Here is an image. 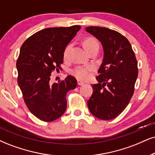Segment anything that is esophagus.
Here are the masks:
<instances>
[{
	"label": "esophagus",
	"mask_w": 155,
	"mask_h": 155,
	"mask_svg": "<svg viewBox=\"0 0 155 155\" xmlns=\"http://www.w3.org/2000/svg\"><path fill=\"white\" fill-rule=\"evenodd\" d=\"M77 82H78V85H84L83 82L79 81V80H78Z\"/></svg>",
	"instance_id": "obj_1"
}]
</instances>
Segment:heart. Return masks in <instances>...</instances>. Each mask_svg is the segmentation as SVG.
<instances>
[{"label":"heart","mask_w":155,"mask_h":155,"mask_svg":"<svg viewBox=\"0 0 155 155\" xmlns=\"http://www.w3.org/2000/svg\"><path fill=\"white\" fill-rule=\"evenodd\" d=\"M84 47L86 49V50L88 51L91 49L95 48V47H98L99 48V44L96 39L94 38L89 37L87 38L84 41ZM72 47L71 44H69L66 46L65 49H64V52H63V56L64 58H68L69 52H70V49ZM93 70V67L91 65H85V66H77L74 69L71 70V74L74 75V77L78 79L81 80V81H85L90 76V72Z\"/></svg>","instance_id":"heart-1"}]
</instances>
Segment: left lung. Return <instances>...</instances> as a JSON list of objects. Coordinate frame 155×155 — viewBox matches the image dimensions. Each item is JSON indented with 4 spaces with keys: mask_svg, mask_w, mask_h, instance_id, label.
I'll use <instances>...</instances> for the list:
<instances>
[{
    "mask_svg": "<svg viewBox=\"0 0 155 155\" xmlns=\"http://www.w3.org/2000/svg\"><path fill=\"white\" fill-rule=\"evenodd\" d=\"M85 30L101 41L104 51L96 77L98 83L92 85L87 106L95 117L114 119L125 109L134 94L137 60L129 40L119 32L99 26H88Z\"/></svg>",
    "mask_w": 155,
    "mask_h": 155,
    "instance_id": "1",
    "label": "left lung"
}]
</instances>
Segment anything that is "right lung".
Here are the masks:
<instances>
[{
  "label": "right lung",
  "instance_id": "right-lung-1",
  "mask_svg": "<svg viewBox=\"0 0 155 155\" xmlns=\"http://www.w3.org/2000/svg\"><path fill=\"white\" fill-rule=\"evenodd\" d=\"M81 26L47 28L28 38L21 47L16 62L18 83L28 110L43 121L60 118L67 108L66 95L77 87L68 75L51 84V73L62 69L64 49Z\"/></svg>",
  "mask_w": 155,
  "mask_h": 155
}]
</instances>
